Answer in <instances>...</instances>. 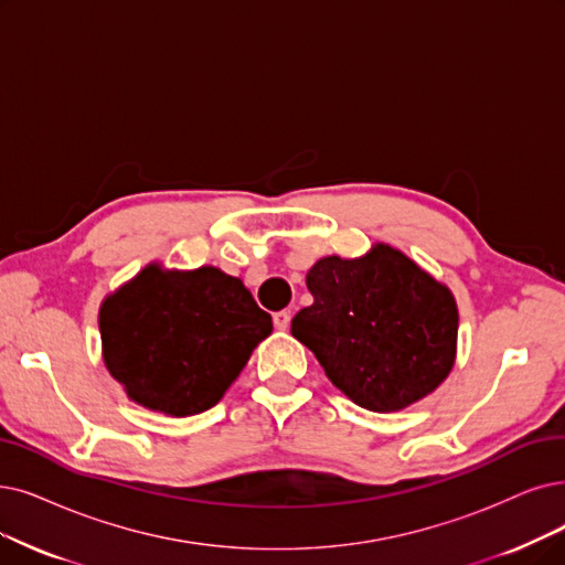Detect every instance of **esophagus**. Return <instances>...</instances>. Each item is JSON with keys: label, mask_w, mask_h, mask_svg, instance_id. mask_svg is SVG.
<instances>
[{"label": "esophagus", "mask_w": 565, "mask_h": 565, "mask_svg": "<svg viewBox=\"0 0 565 565\" xmlns=\"http://www.w3.org/2000/svg\"><path fill=\"white\" fill-rule=\"evenodd\" d=\"M289 320H291V312H289V310H278V312H274V324H276V329H280V331H285V329L289 327Z\"/></svg>", "instance_id": "1"}]
</instances>
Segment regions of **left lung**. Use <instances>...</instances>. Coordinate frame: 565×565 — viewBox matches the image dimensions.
I'll use <instances>...</instances> for the list:
<instances>
[{
    "mask_svg": "<svg viewBox=\"0 0 565 565\" xmlns=\"http://www.w3.org/2000/svg\"><path fill=\"white\" fill-rule=\"evenodd\" d=\"M312 303L291 335L333 385L373 413L431 394L455 366L459 312L452 291L390 245L366 257H324L308 270Z\"/></svg>",
    "mask_w": 565,
    "mask_h": 565,
    "instance_id": "8db88e82",
    "label": "left lung"
}]
</instances>
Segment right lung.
<instances>
[{
  "instance_id": "obj_1",
  "label": "right lung",
  "mask_w": 565,
  "mask_h": 565,
  "mask_svg": "<svg viewBox=\"0 0 565 565\" xmlns=\"http://www.w3.org/2000/svg\"><path fill=\"white\" fill-rule=\"evenodd\" d=\"M270 329L243 282L213 266L150 264L99 310L108 373L131 401L171 417L213 408Z\"/></svg>"
}]
</instances>
